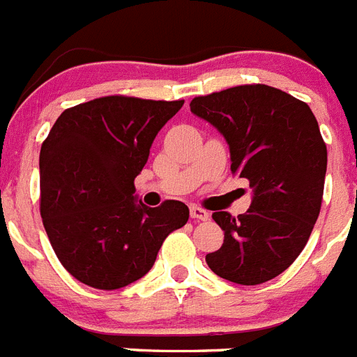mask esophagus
Segmentation results:
<instances>
[{
  "label": "esophagus",
  "instance_id": "34e87169",
  "mask_svg": "<svg viewBox=\"0 0 357 357\" xmlns=\"http://www.w3.org/2000/svg\"><path fill=\"white\" fill-rule=\"evenodd\" d=\"M189 213H191V218H195V220H202V222L209 220V211L202 209V207L193 206L191 209H189Z\"/></svg>",
  "mask_w": 357,
  "mask_h": 357
}]
</instances>
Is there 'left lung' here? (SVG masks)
I'll use <instances>...</instances> for the list:
<instances>
[{
  "instance_id": "8db88e82",
  "label": "left lung",
  "mask_w": 357,
  "mask_h": 357,
  "mask_svg": "<svg viewBox=\"0 0 357 357\" xmlns=\"http://www.w3.org/2000/svg\"><path fill=\"white\" fill-rule=\"evenodd\" d=\"M189 107L225 137L230 172L254 191L245 214L213 213L225 239L207 264L236 284H263L301 255L320 214L327 148L317 118L307 103L264 84L197 96Z\"/></svg>"
}]
</instances>
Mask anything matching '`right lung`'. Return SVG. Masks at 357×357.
Segmentation results:
<instances>
[{"label":"right lung","mask_w":357,"mask_h":357,"mask_svg":"<svg viewBox=\"0 0 357 357\" xmlns=\"http://www.w3.org/2000/svg\"><path fill=\"white\" fill-rule=\"evenodd\" d=\"M182 105L96 98L66 109L44 139L40 216L62 266L84 284L110 291L135 282L188 223L182 202L146 207L134 195L151 143Z\"/></svg>","instance_id":"1"}]
</instances>
